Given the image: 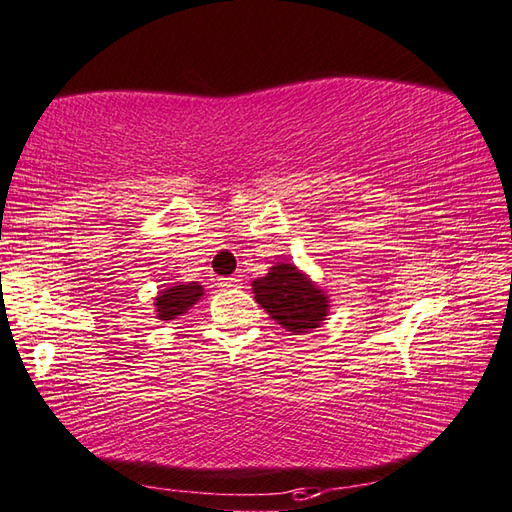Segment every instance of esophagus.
I'll list each match as a JSON object with an SVG mask.
<instances>
[{"label": "esophagus", "instance_id": "34e87169", "mask_svg": "<svg viewBox=\"0 0 512 512\" xmlns=\"http://www.w3.org/2000/svg\"><path fill=\"white\" fill-rule=\"evenodd\" d=\"M239 282H242L239 275H230V277H219L217 284H219V288H237Z\"/></svg>", "mask_w": 512, "mask_h": 512}]
</instances>
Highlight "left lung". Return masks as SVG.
<instances>
[{
	"instance_id": "1",
	"label": "left lung",
	"mask_w": 512,
	"mask_h": 512,
	"mask_svg": "<svg viewBox=\"0 0 512 512\" xmlns=\"http://www.w3.org/2000/svg\"><path fill=\"white\" fill-rule=\"evenodd\" d=\"M255 302L288 333H310L326 322L330 299L304 270L290 262H275L253 282Z\"/></svg>"
}]
</instances>
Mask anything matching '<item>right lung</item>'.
Masks as SVG:
<instances>
[{
	"instance_id": "1",
	"label": "right lung",
	"mask_w": 512,
	"mask_h": 512,
	"mask_svg": "<svg viewBox=\"0 0 512 512\" xmlns=\"http://www.w3.org/2000/svg\"><path fill=\"white\" fill-rule=\"evenodd\" d=\"M204 295V286L199 282H175L164 286L155 297V317L170 322L179 315H186Z\"/></svg>"
}]
</instances>
